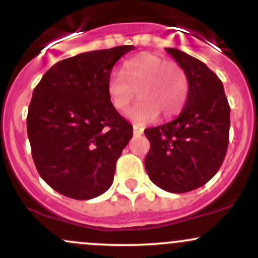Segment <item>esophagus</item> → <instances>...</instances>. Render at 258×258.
Here are the masks:
<instances>
[{"mask_svg":"<svg viewBox=\"0 0 258 258\" xmlns=\"http://www.w3.org/2000/svg\"><path fill=\"white\" fill-rule=\"evenodd\" d=\"M143 132H144L143 127H139L137 125H133V133H135V136L143 135Z\"/></svg>","mask_w":258,"mask_h":258,"instance_id":"obj_1","label":"esophagus"}]
</instances>
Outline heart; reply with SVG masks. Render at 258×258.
Listing matches in <instances>:
<instances>
[{
	"label": "heart",
	"instance_id": "b5f03b06",
	"mask_svg": "<svg viewBox=\"0 0 258 258\" xmlns=\"http://www.w3.org/2000/svg\"><path fill=\"white\" fill-rule=\"evenodd\" d=\"M189 85L184 70L176 63L152 53H143L126 60L120 74L108 81V96L117 111L125 112L135 99H141L130 111L137 125L152 122L161 114L171 117L182 110L188 97Z\"/></svg>",
	"mask_w": 258,
	"mask_h": 258
}]
</instances>
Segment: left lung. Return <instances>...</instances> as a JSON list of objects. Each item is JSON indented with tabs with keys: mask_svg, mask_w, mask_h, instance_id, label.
Instances as JSON below:
<instances>
[{
	"mask_svg": "<svg viewBox=\"0 0 258 258\" xmlns=\"http://www.w3.org/2000/svg\"><path fill=\"white\" fill-rule=\"evenodd\" d=\"M166 52L184 70L188 97L173 121L144 131L150 142L144 165L160 188L186 193L220 170L229 143L230 108L223 84L206 64L179 49Z\"/></svg>",
	"mask_w": 258,
	"mask_h": 258,
	"instance_id": "1",
	"label": "left lung"
}]
</instances>
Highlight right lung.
<instances>
[{
  "instance_id": "obj_1",
  "label": "right lung",
  "mask_w": 258,
  "mask_h": 258,
  "mask_svg": "<svg viewBox=\"0 0 258 258\" xmlns=\"http://www.w3.org/2000/svg\"><path fill=\"white\" fill-rule=\"evenodd\" d=\"M135 48L119 46L55 63L32 92L26 127L35 166L55 191L76 200L105 193L132 126L112 106V67Z\"/></svg>"
}]
</instances>
